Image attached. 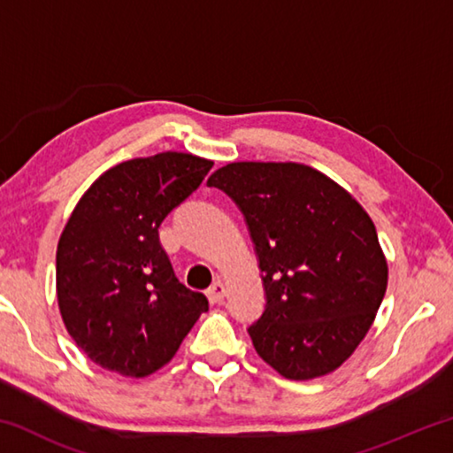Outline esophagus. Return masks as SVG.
Wrapping results in <instances>:
<instances>
[{"label":"esophagus","instance_id":"1","mask_svg":"<svg viewBox=\"0 0 453 453\" xmlns=\"http://www.w3.org/2000/svg\"><path fill=\"white\" fill-rule=\"evenodd\" d=\"M205 296H208V300H210V303H219L221 300H224V296H226V286H224V281H213L211 286L208 288V291H205Z\"/></svg>","mask_w":453,"mask_h":453}]
</instances>
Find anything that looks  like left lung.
<instances>
[{"label": "left lung", "instance_id": "obj_1", "mask_svg": "<svg viewBox=\"0 0 453 453\" xmlns=\"http://www.w3.org/2000/svg\"><path fill=\"white\" fill-rule=\"evenodd\" d=\"M210 186L240 205L254 240L265 310L248 332L288 380L335 372L375 319L388 262L362 203L326 173L294 162H234Z\"/></svg>", "mask_w": 453, "mask_h": 453}]
</instances>
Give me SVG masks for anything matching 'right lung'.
Wrapping results in <instances>:
<instances>
[{"label":"right lung","instance_id":"add662e5","mask_svg":"<svg viewBox=\"0 0 453 453\" xmlns=\"http://www.w3.org/2000/svg\"><path fill=\"white\" fill-rule=\"evenodd\" d=\"M211 165L183 151L127 159L75 203L58 242V305L67 334L104 370L148 378L208 311L205 296L175 278L157 227Z\"/></svg>","mask_w":453,"mask_h":453}]
</instances>
